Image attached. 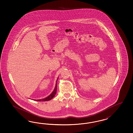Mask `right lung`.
Masks as SVG:
<instances>
[{"label": "right lung", "mask_w": 133, "mask_h": 133, "mask_svg": "<svg viewBox=\"0 0 133 133\" xmlns=\"http://www.w3.org/2000/svg\"><path fill=\"white\" fill-rule=\"evenodd\" d=\"M57 81H56L55 88L54 90L53 91V92H52L51 95H50L48 97H47L45 98L42 99H37V100H36V101H50V100H51V99H52V98L55 97V95H56V89H57ZM35 101H36V100H35Z\"/></svg>", "instance_id": "1"}]
</instances>
